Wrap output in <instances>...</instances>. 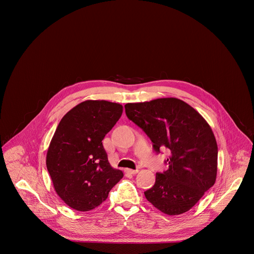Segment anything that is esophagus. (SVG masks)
<instances>
[{
    "label": "esophagus",
    "mask_w": 254,
    "mask_h": 254,
    "mask_svg": "<svg viewBox=\"0 0 254 254\" xmlns=\"http://www.w3.org/2000/svg\"><path fill=\"white\" fill-rule=\"evenodd\" d=\"M126 172H127V174H130V175H134V174H136V173L138 172V170H131V169H127V170H126Z\"/></svg>",
    "instance_id": "1"
}]
</instances>
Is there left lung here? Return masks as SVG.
Instances as JSON below:
<instances>
[{"label": "left lung", "instance_id": "1", "mask_svg": "<svg viewBox=\"0 0 254 254\" xmlns=\"http://www.w3.org/2000/svg\"><path fill=\"white\" fill-rule=\"evenodd\" d=\"M126 115L153 142L157 154L171 152L167 171L157 173L147 200L167 215L189 211L216 181L218 147L214 133L185 101L170 97L127 103Z\"/></svg>", "mask_w": 254, "mask_h": 254}]
</instances>
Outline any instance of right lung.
<instances>
[{
  "label": "right lung",
  "mask_w": 254,
  "mask_h": 254,
  "mask_svg": "<svg viewBox=\"0 0 254 254\" xmlns=\"http://www.w3.org/2000/svg\"><path fill=\"white\" fill-rule=\"evenodd\" d=\"M123 114V106L86 100L60 121L46 157L56 193L71 208L89 211L106 200L124 177L107 159L102 139Z\"/></svg>",
  "instance_id": "1"
}]
</instances>
